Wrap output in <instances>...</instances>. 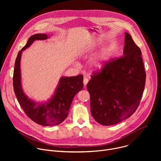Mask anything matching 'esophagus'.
<instances>
[{
	"instance_id": "34e87169",
	"label": "esophagus",
	"mask_w": 161,
	"mask_h": 161,
	"mask_svg": "<svg viewBox=\"0 0 161 161\" xmlns=\"http://www.w3.org/2000/svg\"><path fill=\"white\" fill-rule=\"evenodd\" d=\"M88 81H89V79L88 78H86V77L84 78V79H83V83H84V85H86L88 83Z\"/></svg>"
}]
</instances>
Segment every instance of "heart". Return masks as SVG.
<instances>
[{
    "mask_svg": "<svg viewBox=\"0 0 161 161\" xmlns=\"http://www.w3.org/2000/svg\"><path fill=\"white\" fill-rule=\"evenodd\" d=\"M104 61V58L102 56L96 57L92 60V66L96 69H100L103 67Z\"/></svg>",
    "mask_w": 161,
    "mask_h": 161,
    "instance_id": "b5f03b06",
    "label": "heart"
}]
</instances>
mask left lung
<instances>
[{
    "label": "left lung",
    "mask_w": 161,
    "mask_h": 161,
    "mask_svg": "<svg viewBox=\"0 0 161 161\" xmlns=\"http://www.w3.org/2000/svg\"><path fill=\"white\" fill-rule=\"evenodd\" d=\"M124 55L106 61L86 85L92 115L100 124L111 125L129 118L138 107L146 73L140 48L125 33Z\"/></svg>",
    "instance_id": "obj_1"
}]
</instances>
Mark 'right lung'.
I'll list each match as a JSON object with an SVG mask.
<instances>
[{
	"label": "right lung",
	"mask_w": 161,
	"mask_h": 161,
	"mask_svg": "<svg viewBox=\"0 0 161 161\" xmlns=\"http://www.w3.org/2000/svg\"><path fill=\"white\" fill-rule=\"evenodd\" d=\"M47 38V34H34L29 37L25 47L18 52L13 73V88L18 103L29 119L39 125L52 126L60 124L68 116L74 97L83 88V76L79 75L61 78L55 94L47 103H36L25 95L21 85L19 64L21 52L27 48L35 40Z\"/></svg>",
	"instance_id": "right-lung-1"
}]
</instances>
